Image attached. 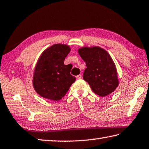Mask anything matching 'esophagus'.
Wrapping results in <instances>:
<instances>
[{
	"label": "esophagus",
	"instance_id": "34e87169",
	"mask_svg": "<svg viewBox=\"0 0 149 149\" xmlns=\"http://www.w3.org/2000/svg\"><path fill=\"white\" fill-rule=\"evenodd\" d=\"M81 77H82V75H81V74L78 75H77V76H76V78H77V79H81Z\"/></svg>",
	"mask_w": 149,
	"mask_h": 149
}]
</instances>
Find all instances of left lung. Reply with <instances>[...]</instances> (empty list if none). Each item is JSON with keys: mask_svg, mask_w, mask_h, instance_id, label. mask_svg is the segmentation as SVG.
<instances>
[{"mask_svg": "<svg viewBox=\"0 0 149 149\" xmlns=\"http://www.w3.org/2000/svg\"><path fill=\"white\" fill-rule=\"evenodd\" d=\"M86 63L83 79L94 93L105 97L114 91L118 85L115 64L109 54L100 47H84L78 50Z\"/></svg>", "mask_w": 149, "mask_h": 149, "instance_id": "8db88e82", "label": "left lung"}]
</instances>
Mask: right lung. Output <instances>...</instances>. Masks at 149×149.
<instances>
[{"label":"right lung","mask_w":149,"mask_h":149,"mask_svg":"<svg viewBox=\"0 0 149 149\" xmlns=\"http://www.w3.org/2000/svg\"><path fill=\"white\" fill-rule=\"evenodd\" d=\"M70 48L67 45L55 44L42 53L34 69L33 86L43 98L54 101L61 100L75 81L70 74L71 68L64 61Z\"/></svg>","instance_id":"add662e5"}]
</instances>
